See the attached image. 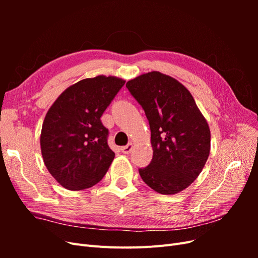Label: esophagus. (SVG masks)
Masks as SVG:
<instances>
[{
	"instance_id": "esophagus-1",
	"label": "esophagus",
	"mask_w": 258,
	"mask_h": 258,
	"mask_svg": "<svg viewBox=\"0 0 258 258\" xmlns=\"http://www.w3.org/2000/svg\"><path fill=\"white\" fill-rule=\"evenodd\" d=\"M132 147H134V145H132V143H129V144H127V145L121 146L120 150H121V152H122L123 154H129V153L132 151Z\"/></svg>"
}]
</instances>
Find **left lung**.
<instances>
[{"label": "left lung", "instance_id": "8db88e82", "mask_svg": "<svg viewBox=\"0 0 258 258\" xmlns=\"http://www.w3.org/2000/svg\"><path fill=\"white\" fill-rule=\"evenodd\" d=\"M150 122L153 159L140 175L152 189L174 195L198 177L208 160L211 132L189 90L158 71L127 82Z\"/></svg>", "mask_w": 258, "mask_h": 258}]
</instances>
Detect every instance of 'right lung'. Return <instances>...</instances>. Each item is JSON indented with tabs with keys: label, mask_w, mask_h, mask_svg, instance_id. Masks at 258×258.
<instances>
[{
	"label": "right lung",
	"mask_w": 258,
	"mask_h": 258,
	"mask_svg": "<svg viewBox=\"0 0 258 258\" xmlns=\"http://www.w3.org/2000/svg\"><path fill=\"white\" fill-rule=\"evenodd\" d=\"M124 82L105 75L82 80L62 92L46 114L40 139L43 160L64 188H89L107 172L115 153L100 118Z\"/></svg>",
	"instance_id": "obj_1"
}]
</instances>
